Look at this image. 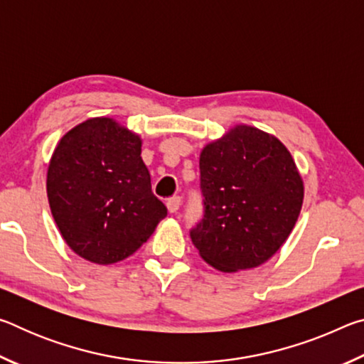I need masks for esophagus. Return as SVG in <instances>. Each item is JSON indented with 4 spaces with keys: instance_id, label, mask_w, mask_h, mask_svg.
Masks as SVG:
<instances>
[{
    "instance_id": "1",
    "label": "esophagus",
    "mask_w": 364,
    "mask_h": 364,
    "mask_svg": "<svg viewBox=\"0 0 364 364\" xmlns=\"http://www.w3.org/2000/svg\"><path fill=\"white\" fill-rule=\"evenodd\" d=\"M180 205H181V197L180 196H173L167 200V208H168L170 213H176L178 208H180Z\"/></svg>"
}]
</instances>
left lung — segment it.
<instances>
[{
  "label": "left lung",
  "mask_w": 364,
  "mask_h": 364,
  "mask_svg": "<svg viewBox=\"0 0 364 364\" xmlns=\"http://www.w3.org/2000/svg\"><path fill=\"white\" fill-rule=\"evenodd\" d=\"M204 217L191 230L199 255L225 273L260 267L294 230L304 181L281 141L236 125L200 152Z\"/></svg>",
  "instance_id": "8db88e82"
}]
</instances>
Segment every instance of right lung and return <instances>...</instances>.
Returning a JSON list of instances; mask_svg holds the SVG:
<instances>
[{
  "label": "right lung",
  "instance_id": "right-lung-1",
  "mask_svg": "<svg viewBox=\"0 0 364 364\" xmlns=\"http://www.w3.org/2000/svg\"><path fill=\"white\" fill-rule=\"evenodd\" d=\"M143 141L109 117L67 132L49 160L46 191L67 245L91 263L134 254L167 217L141 159Z\"/></svg>",
  "mask_w": 364,
  "mask_h": 364
}]
</instances>
